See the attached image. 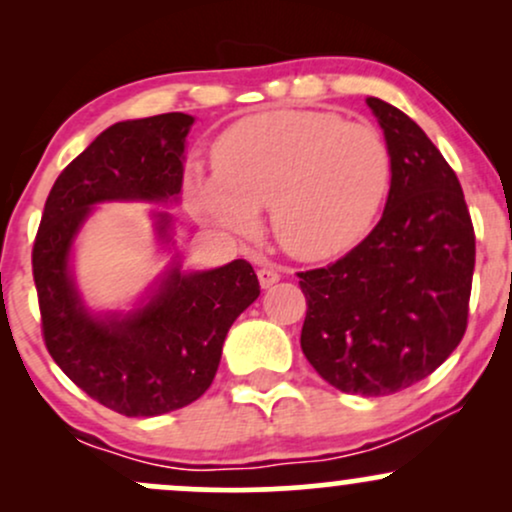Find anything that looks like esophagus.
Masks as SVG:
<instances>
[{"label":"esophagus","instance_id":"esophagus-1","mask_svg":"<svg viewBox=\"0 0 512 512\" xmlns=\"http://www.w3.org/2000/svg\"><path fill=\"white\" fill-rule=\"evenodd\" d=\"M257 279H260L262 289H269V286L276 284V281L281 279V274L276 272L274 267H262V269H257Z\"/></svg>","mask_w":512,"mask_h":512}]
</instances>
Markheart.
Instances as JSON below:
<instances>
[{
  "label": "heart",
  "instance_id": "obj_1",
  "mask_svg": "<svg viewBox=\"0 0 512 512\" xmlns=\"http://www.w3.org/2000/svg\"><path fill=\"white\" fill-rule=\"evenodd\" d=\"M214 170H190L187 202L231 236L255 231L269 207L274 238L315 262L363 238L392 178L385 137L370 122L332 110H267L233 122L211 149Z\"/></svg>",
  "mask_w": 512,
  "mask_h": 512
}]
</instances>
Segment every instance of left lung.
<instances>
[{
    "instance_id": "left-lung-1",
    "label": "left lung",
    "mask_w": 512,
    "mask_h": 512,
    "mask_svg": "<svg viewBox=\"0 0 512 512\" xmlns=\"http://www.w3.org/2000/svg\"><path fill=\"white\" fill-rule=\"evenodd\" d=\"M392 158L383 219L354 250L298 272L301 349L349 395L385 397L431 375L462 342L474 274V226L460 180L395 105L366 101Z\"/></svg>"
}]
</instances>
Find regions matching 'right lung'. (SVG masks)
<instances>
[{"label":"right lung","instance_id":"add662e5","mask_svg":"<svg viewBox=\"0 0 512 512\" xmlns=\"http://www.w3.org/2000/svg\"><path fill=\"white\" fill-rule=\"evenodd\" d=\"M192 117L166 113L117 122L93 139L52 185L33 243V281L50 356L76 387L125 416H158L209 390L228 330L260 296L250 262L209 272L168 269L144 308L93 317L69 274V250L93 204L166 202L182 187ZM168 216H158L166 236Z\"/></svg>","mask_w":512,"mask_h":512}]
</instances>
